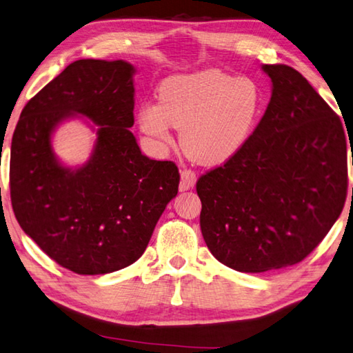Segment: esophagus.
<instances>
[{
    "label": "esophagus",
    "mask_w": 353,
    "mask_h": 353,
    "mask_svg": "<svg viewBox=\"0 0 353 353\" xmlns=\"http://www.w3.org/2000/svg\"><path fill=\"white\" fill-rule=\"evenodd\" d=\"M197 176L192 170H182L181 172V191H186L196 185Z\"/></svg>",
    "instance_id": "1"
}]
</instances>
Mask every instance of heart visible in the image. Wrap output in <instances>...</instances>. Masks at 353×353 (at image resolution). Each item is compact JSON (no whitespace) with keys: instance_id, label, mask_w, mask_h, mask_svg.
<instances>
[{"instance_id":"obj_1","label":"heart","mask_w":353,"mask_h":353,"mask_svg":"<svg viewBox=\"0 0 353 353\" xmlns=\"http://www.w3.org/2000/svg\"><path fill=\"white\" fill-rule=\"evenodd\" d=\"M265 108L263 90L251 78L220 70L171 76L159 90V102L141 107L139 125L157 143L172 141V125L192 161L219 165L250 141Z\"/></svg>"}]
</instances>
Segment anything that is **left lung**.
<instances>
[{
    "instance_id": "8db88e82",
    "label": "left lung",
    "mask_w": 353,
    "mask_h": 353,
    "mask_svg": "<svg viewBox=\"0 0 353 353\" xmlns=\"http://www.w3.org/2000/svg\"><path fill=\"white\" fill-rule=\"evenodd\" d=\"M263 72L272 96L250 141L196 183L205 243L220 263L240 272L305 260L347 196L340 117L295 68L265 64Z\"/></svg>"
}]
</instances>
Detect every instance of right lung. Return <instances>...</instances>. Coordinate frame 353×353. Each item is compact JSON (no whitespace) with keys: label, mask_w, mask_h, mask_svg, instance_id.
I'll list each match as a JSON object with an SVG mask.
<instances>
[{"label":"right lung","mask_w":353,"mask_h":353,"mask_svg":"<svg viewBox=\"0 0 353 353\" xmlns=\"http://www.w3.org/2000/svg\"><path fill=\"white\" fill-rule=\"evenodd\" d=\"M134 68L79 59L26 103L12 137L10 200L19 226L48 257L81 275L119 271L141 257L179 190L174 162L141 153ZM101 125L90 161L73 172L52 156L50 134L65 117Z\"/></svg>","instance_id":"right-lung-1"}]
</instances>
